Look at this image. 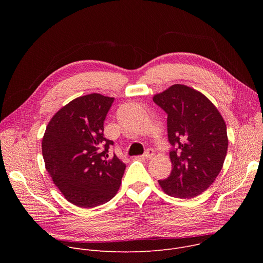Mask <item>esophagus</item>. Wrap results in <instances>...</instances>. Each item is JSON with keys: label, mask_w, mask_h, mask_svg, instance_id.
I'll use <instances>...</instances> for the list:
<instances>
[{"label": "esophagus", "mask_w": 263, "mask_h": 263, "mask_svg": "<svg viewBox=\"0 0 263 263\" xmlns=\"http://www.w3.org/2000/svg\"><path fill=\"white\" fill-rule=\"evenodd\" d=\"M153 156H154V149L153 148H147L145 153L142 156H140V158L141 159H149V158H152Z\"/></svg>", "instance_id": "esophagus-1"}]
</instances>
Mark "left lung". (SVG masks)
Wrapping results in <instances>:
<instances>
[{
    "mask_svg": "<svg viewBox=\"0 0 263 263\" xmlns=\"http://www.w3.org/2000/svg\"><path fill=\"white\" fill-rule=\"evenodd\" d=\"M167 115L172 173L159 180L172 197L192 199L218 176L228 149L227 127L216 107L200 91L175 84L154 96Z\"/></svg>",
    "mask_w": 263,
    "mask_h": 263,
    "instance_id": "obj_1",
    "label": "left lung"
}]
</instances>
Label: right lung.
<instances>
[{"mask_svg": "<svg viewBox=\"0 0 263 263\" xmlns=\"http://www.w3.org/2000/svg\"><path fill=\"white\" fill-rule=\"evenodd\" d=\"M115 98L90 93L62 107L47 126L42 149L49 175L64 198L93 208L114 198L126 164L108 149L104 121Z\"/></svg>", "mask_w": 263, "mask_h": 263, "instance_id": "obj_1", "label": "right lung"}]
</instances>
